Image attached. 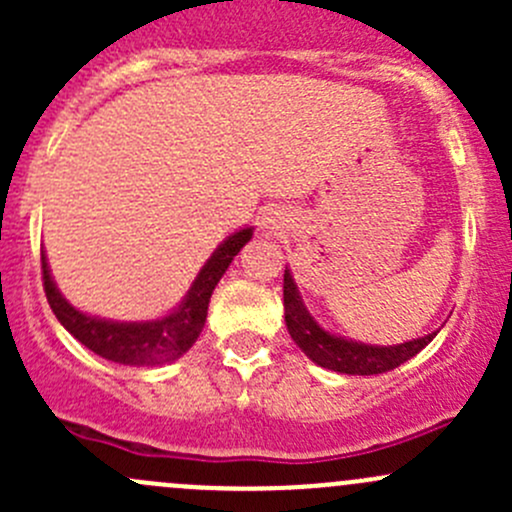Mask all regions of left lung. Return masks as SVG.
Segmentation results:
<instances>
[{
    "mask_svg": "<svg viewBox=\"0 0 512 512\" xmlns=\"http://www.w3.org/2000/svg\"><path fill=\"white\" fill-rule=\"evenodd\" d=\"M285 322L289 337L294 339L299 349L314 361V364L324 366V369L339 371V374H356V376H371L384 374V371L396 369L411 356H416L436 337L438 332L418 337L414 342L394 344V347H371V344L352 342V339L337 337L329 334L327 329L319 327L314 322L312 314L304 307L299 289L294 285L292 272L285 270Z\"/></svg>",
    "mask_w": 512,
    "mask_h": 512,
    "instance_id": "1",
    "label": "left lung"
}]
</instances>
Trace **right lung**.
<instances>
[{"label":"right lung","mask_w":512,"mask_h":512,"mask_svg":"<svg viewBox=\"0 0 512 512\" xmlns=\"http://www.w3.org/2000/svg\"><path fill=\"white\" fill-rule=\"evenodd\" d=\"M252 227L230 235L218 250L210 255L203 270L195 277L193 287L188 289L178 309L163 319L153 322H111V319H98L91 314L79 312L71 307L61 292L56 289L49 275L46 255L41 252V275H44V292L49 299L51 312L56 314L66 332L79 339L86 349L103 356L108 361L126 366H156L165 361H175L195 344L205 327L208 317V304L213 297V289L230 267L232 257L250 242Z\"/></svg>","instance_id":"1"}]
</instances>
